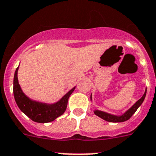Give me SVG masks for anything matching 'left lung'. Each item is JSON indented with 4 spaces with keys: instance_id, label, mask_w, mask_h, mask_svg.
Returning <instances> with one entry per match:
<instances>
[{
    "instance_id": "1",
    "label": "left lung",
    "mask_w": 156,
    "mask_h": 156,
    "mask_svg": "<svg viewBox=\"0 0 156 156\" xmlns=\"http://www.w3.org/2000/svg\"><path fill=\"white\" fill-rule=\"evenodd\" d=\"M146 93H147V90H145L144 94L142 96V98L140 99H139L133 105V106L129 108V110H127L126 112L124 113L121 116H115V115L109 114V113H107L105 112H102V111L100 110H94V114L97 115L98 116L102 118L103 120H106V121H108V122H124V121H126L129 119L131 118V116H133L135 113V112L137 110V108L140 106L141 104L143 103L145 97H146ZM90 98L92 99V98L90 97Z\"/></svg>"
}]
</instances>
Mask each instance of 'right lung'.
<instances>
[{
	"mask_svg": "<svg viewBox=\"0 0 156 156\" xmlns=\"http://www.w3.org/2000/svg\"><path fill=\"white\" fill-rule=\"evenodd\" d=\"M18 69L19 66L16 68L14 74L13 94L16 102L20 109L31 120L38 123L51 122L63 114L66 109L68 99L75 87L71 89L58 101L54 104H47L36 101L27 98L22 91L18 82Z\"/></svg>",
	"mask_w": 156,
	"mask_h": 156,
	"instance_id": "right-lung-1",
	"label": "right lung"
}]
</instances>
